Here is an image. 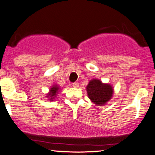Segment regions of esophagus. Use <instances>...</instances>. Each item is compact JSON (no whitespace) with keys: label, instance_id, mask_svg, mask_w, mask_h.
<instances>
[{"label":"esophagus","instance_id":"34e87169","mask_svg":"<svg viewBox=\"0 0 155 155\" xmlns=\"http://www.w3.org/2000/svg\"><path fill=\"white\" fill-rule=\"evenodd\" d=\"M72 86L74 87V88H77V87H79V83H78V82H74V83H73Z\"/></svg>","mask_w":155,"mask_h":155}]
</instances>
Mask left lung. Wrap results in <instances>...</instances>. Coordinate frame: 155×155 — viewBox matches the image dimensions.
Listing matches in <instances>:
<instances>
[{
    "label": "left lung",
    "instance_id": "1",
    "mask_svg": "<svg viewBox=\"0 0 155 155\" xmlns=\"http://www.w3.org/2000/svg\"><path fill=\"white\" fill-rule=\"evenodd\" d=\"M89 98L97 106H104L111 98L114 93L113 87L108 84L103 83L101 80H90L87 86Z\"/></svg>",
    "mask_w": 155,
    "mask_h": 155
}]
</instances>
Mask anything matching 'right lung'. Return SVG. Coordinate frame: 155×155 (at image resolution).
<instances>
[{"mask_svg": "<svg viewBox=\"0 0 155 155\" xmlns=\"http://www.w3.org/2000/svg\"><path fill=\"white\" fill-rule=\"evenodd\" d=\"M60 90V87L58 86L57 84H54L49 90V92L47 94V96L49 98V101H54V99L56 97V96L58 95L57 94L58 93Z\"/></svg>", "mask_w": 155, "mask_h": 155, "instance_id": "add662e5", "label": "right lung"}]
</instances>
